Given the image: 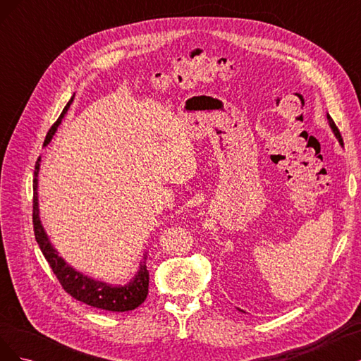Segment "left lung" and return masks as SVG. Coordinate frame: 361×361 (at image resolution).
Instances as JSON below:
<instances>
[{
	"label": "left lung",
	"instance_id": "obj_1",
	"mask_svg": "<svg viewBox=\"0 0 361 361\" xmlns=\"http://www.w3.org/2000/svg\"><path fill=\"white\" fill-rule=\"evenodd\" d=\"M326 120H329V125H330V128H331V130H333V134H334V137L337 138V141H338V145L341 146H343V140H342V135H341V133H338V129H337V126L334 125V122H333V118L330 117V114L326 113ZM236 310H239V312H243V313H245L243 309H239V307H236Z\"/></svg>",
	"mask_w": 361,
	"mask_h": 361
}]
</instances>
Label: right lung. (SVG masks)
<instances>
[{"instance_id": "1", "label": "right lung", "mask_w": 361, "mask_h": 361, "mask_svg": "<svg viewBox=\"0 0 361 361\" xmlns=\"http://www.w3.org/2000/svg\"><path fill=\"white\" fill-rule=\"evenodd\" d=\"M72 99L64 106L61 116L54 126L49 129V133L45 138L43 146H48L54 134L57 133V128L60 126L61 120L68 114ZM39 170H40V157L36 162L35 167V180H32V191H35V197H32V224H35V236L36 241L42 250L43 256L48 260L49 267L52 268L54 274L57 276L59 281L61 283L63 289L66 290L75 300H78L84 304H89L92 307L102 309L108 312H129L137 309L141 302H145L147 292H149V271L146 268V257L147 253L145 251L143 257L140 260V267L134 277L130 279L125 285H111L102 280L93 279L90 276L84 274V272L75 269L64 260L59 251L56 250L49 241V236L45 232V227L42 226L40 220V209H39Z\"/></svg>"}]
</instances>
